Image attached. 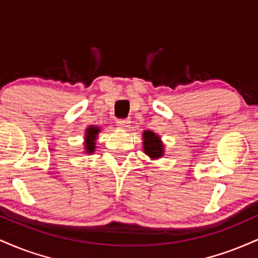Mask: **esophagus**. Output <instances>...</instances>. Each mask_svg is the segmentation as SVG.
<instances>
[{"label":"esophagus","mask_w":258,"mask_h":258,"mask_svg":"<svg viewBox=\"0 0 258 258\" xmlns=\"http://www.w3.org/2000/svg\"><path fill=\"white\" fill-rule=\"evenodd\" d=\"M116 125L119 126L120 128L126 130L127 127H130V125H131V121H130V120H117Z\"/></svg>","instance_id":"34e87169"}]
</instances>
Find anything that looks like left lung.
<instances>
[{
    "mask_svg": "<svg viewBox=\"0 0 258 258\" xmlns=\"http://www.w3.org/2000/svg\"><path fill=\"white\" fill-rule=\"evenodd\" d=\"M143 150L151 160H159L164 155V145L161 137L154 131L143 132Z\"/></svg>",
    "mask_w": 258,
    "mask_h": 258,
    "instance_id": "8db88e82",
    "label": "left lung"
}]
</instances>
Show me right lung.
Instances as JSON below:
<instances>
[{"mask_svg":"<svg viewBox=\"0 0 258 258\" xmlns=\"http://www.w3.org/2000/svg\"><path fill=\"white\" fill-rule=\"evenodd\" d=\"M101 128L98 126H88L85 130V137H84V154H94L96 150V139Z\"/></svg>","mask_w":258,"mask_h":258,"instance_id":"right-lung-1","label":"right lung"}]
</instances>
